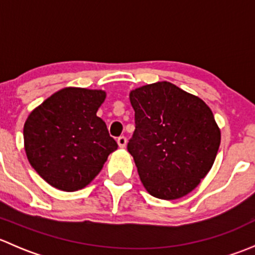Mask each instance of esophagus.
I'll return each mask as SVG.
<instances>
[{"label": "esophagus", "mask_w": 255, "mask_h": 255, "mask_svg": "<svg viewBox=\"0 0 255 255\" xmlns=\"http://www.w3.org/2000/svg\"><path fill=\"white\" fill-rule=\"evenodd\" d=\"M117 144H118V146H120V148H125L126 146V144H127V138L126 137H118L117 138Z\"/></svg>", "instance_id": "34e87169"}]
</instances>
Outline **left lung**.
Masks as SVG:
<instances>
[{"instance_id":"8db88e82","label":"left lung","mask_w":255,"mask_h":255,"mask_svg":"<svg viewBox=\"0 0 255 255\" xmlns=\"http://www.w3.org/2000/svg\"><path fill=\"white\" fill-rule=\"evenodd\" d=\"M135 129L127 149L146 191L161 200L191 192L215 163L221 130L210 107L168 81L132 90Z\"/></svg>"}]
</instances>
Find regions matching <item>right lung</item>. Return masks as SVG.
<instances>
[{"label": "right lung", "instance_id": "right-lung-1", "mask_svg": "<svg viewBox=\"0 0 255 255\" xmlns=\"http://www.w3.org/2000/svg\"><path fill=\"white\" fill-rule=\"evenodd\" d=\"M105 99L102 90L65 87L28 116L23 128L25 154L55 189L73 192L89 185L117 149L106 123L96 116Z\"/></svg>", "mask_w": 255, "mask_h": 255}]
</instances>
